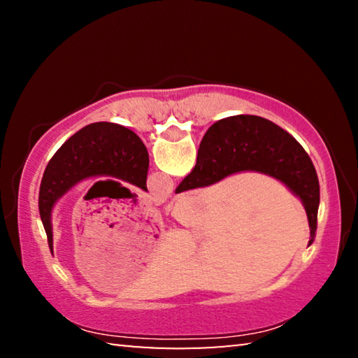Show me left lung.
Here are the masks:
<instances>
[{
  "label": "left lung",
  "instance_id": "left-lung-1",
  "mask_svg": "<svg viewBox=\"0 0 358 358\" xmlns=\"http://www.w3.org/2000/svg\"><path fill=\"white\" fill-rule=\"evenodd\" d=\"M148 164L143 142L124 126L101 121L69 137L48 161L39 187V213L52 254V210L71 187L87 178L112 177L148 191Z\"/></svg>",
  "mask_w": 358,
  "mask_h": 358
}]
</instances>
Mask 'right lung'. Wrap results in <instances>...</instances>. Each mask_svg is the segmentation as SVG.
Segmentation results:
<instances>
[{"mask_svg": "<svg viewBox=\"0 0 358 358\" xmlns=\"http://www.w3.org/2000/svg\"><path fill=\"white\" fill-rule=\"evenodd\" d=\"M240 172L268 175L300 199L310 222L311 245L320 201L316 169L301 145L270 120L235 115L211 124L199 147L196 167L175 194L215 185Z\"/></svg>", "mask_w": 358, "mask_h": 358, "instance_id": "1", "label": "right lung"}]
</instances>
